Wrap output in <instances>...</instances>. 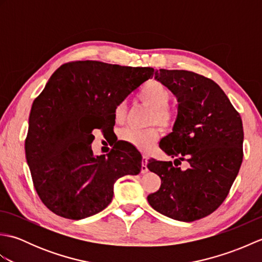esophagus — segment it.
<instances>
[{"label":"esophagus","mask_w":262,"mask_h":262,"mask_svg":"<svg viewBox=\"0 0 262 262\" xmlns=\"http://www.w3.org/2000/svg\"><path fill=\"white\" fill-rule=\"evenodd\" d=\"M146 164H147V158L143 157V159H142V168H141L142 173H146V172L148 171Z\"/></svg>","instance_id":"1"}]
</instances>
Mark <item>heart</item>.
<instances>
[{"label": "heart", "instance_id": "obj_1", "mask_svg": "<svg viewBox=\"0 0 262 262\" xmlns=\"http://www.w3.org/2000/svg\"><path fill=\"white\" fill-rule=\"evenodd\" d=\"M138 100L151 109L147 121L148 125L157 124L164 129H170L173 127L176 118L174 113L168 105L170 101V92L160 81L149 80L146 82L138 93ZM126 113V102L120 101L117 103L114 109L115 120L118 122L124 121ZM119 137L121 141L130 144L138 151L146 153L158 142L159 132L154 127H149L143 130L126 128V129L120 132Z\"/></svg>", "mask_w": 262, "mask_h": 262}]
</instances>
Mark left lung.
<instances>
[{
  "label": "left lung",
  "instance_id": "8db88e82",
  "mask_svg": "<svg viewBox=\"0 0 262 262\" xmlns=\"http://www.w3.org/2000/svg\"><path fill=\"white\" fill-rule=\"evenodd\" d=\"M178 99L173 130L160 147L176 158L149 160L147 168L161 178V187L147 196L159 213L181 222H193L213 213L224 202L243 160V125L240 114L213 80L183 70L155 71ZM182 160L188 169L177 166Z\"/></svg>",
  "mask_w": 262,
  "mask_h": 262
}]
</instances>
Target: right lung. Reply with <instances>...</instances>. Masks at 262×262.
I'll return each mask as SVG.
<instances>
[{"instance_id":"obj_1","label":"right lung","mask_w":262,"mask_h":262,"mask_svg":"<svg viewBox=\"0 0 262 262\" xmlns=\"http://www.w3.org/2000/svg\"><path fill=\"white\" fill-rule=\"evenodd\" d=\"M154 74L98 60H75L54 72L35 99L25 143L33 187L46 207L69 220L104 209L119 178L141 172L142 158L120 148L94 157V129L115 126L114 109Z\"/></svg>"}]
</instances>
